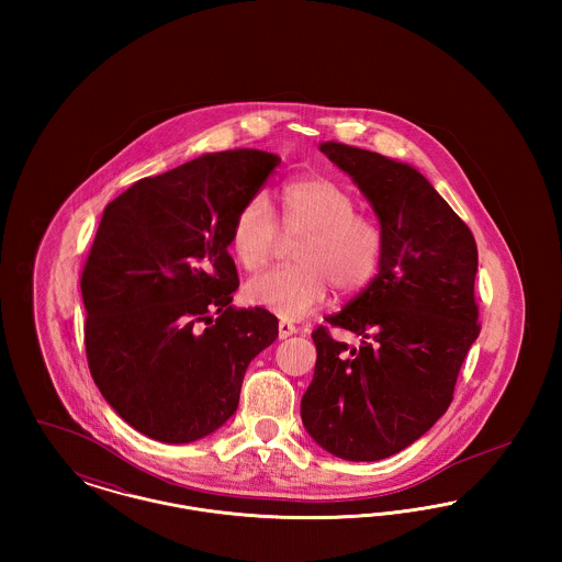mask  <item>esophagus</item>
Segmentation results:
<instances>
[{
    "label": "esophagus",
    "instance_id": "esophagus-1",
    "mask_svg": "<svg viewBox=\"0 0 562 562\" xmlns=\"http://www.w3.org/2000/svg\"><path fill=\"white\" fill-rule=\"evenodd\" d=\"M294 333H296V326H294L293 322L280 321V324H278V337L280 339H286V337H291Z\"/></svg>",
    "mask_w": 562,
    "mask_h": 562
}]
</instances>
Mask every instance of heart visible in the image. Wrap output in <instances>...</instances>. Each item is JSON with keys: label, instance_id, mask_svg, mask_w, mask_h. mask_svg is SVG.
Returning a JSON list of instances; mask_svg holds the SVG:
<instances>
[{"label": "heart", "instance_id": "1", "mask_svg": "<svg viewBox=\"0 0 562 562\" xmlns=\"http://www.w3.org/2000/svg\"><path fill=\"white\" fill-rule=\"evenodd\" d=\"M280 221L263 193L250 195L232 221L229 248L246 271H259L286 240L294 244L291 268L269 269L244 286L248 303L299 321L328 299L330 289L353 294L367 289L385 257V232L371 214L358 213L348 189L328 177L284 183Z\"/></svg>", "mask_w": 562, "mask_h": 562}]
</instances>
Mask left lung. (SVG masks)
<instances>
[{
	"mask_svg": "<svg viewBox=\"0 0 562 562\" xmlns=\"http://www.w3.org/2000/svg\"><path fill=\"white\" fill-rule=\"evenodd\" d=\"M362 189L385 232L373 282L328 316L363 337L337 342L312 333L316 369L301 398L310 436L348 461H379L422 438L453 402L459 369L481 333L470 227L415 168L379 154L324 143Z\"/></svg>",
	"mask_w": 562,
	"mask_h": 562,
	"instance_id": "8db88e82",
	"label": "left lung"
}]
</instances>
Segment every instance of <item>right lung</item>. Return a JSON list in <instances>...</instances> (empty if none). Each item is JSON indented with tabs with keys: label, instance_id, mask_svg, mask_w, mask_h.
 Listing matches in <instances>:
<instances>
[{
	"label": "right lung",
	"instance_id": "obj_1",
	"mask_svg": "<svg viewBox=\"0 0 562 562\" xmlns=\"http://www.w3.org/2000/svg\"><path fill=\"white\" fill-rule=\"evenodd\" d=\"M280 158L206 154L109 202L86 266L83 346L103 398L140 434L191 442L238 408L250 360L278 337L263 307L234 310L227 250L241 204Z\"/></svg>",
	"mask_w": 562,
	"mask_h": 562
}]
</instances>
